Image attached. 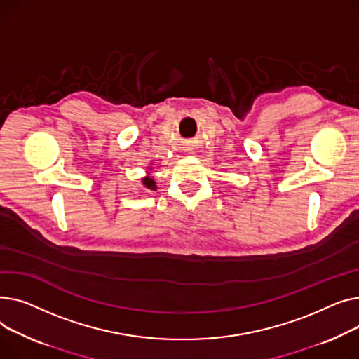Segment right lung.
Returning a JSON list of instances; mask_svg holds the SVG:
<instances>
[{
  "label": "right lung",
  "mask_w": 359,
  "mask_h": 359,
  "mask_svg": "<svg viewBox=\"0 0 359 359\" xmlns=\"http://www.w3.org/2000/svg\"><path fill=\"white\" fill-rule=\"evenodd\" d=\"M147 175L144 178H142V185L147 189H152V191H155L156 189V182H155V178L151 177V172H152V163L147 166Z\"/></svg>",
  "instance_id": "1"
}]
</instances>
